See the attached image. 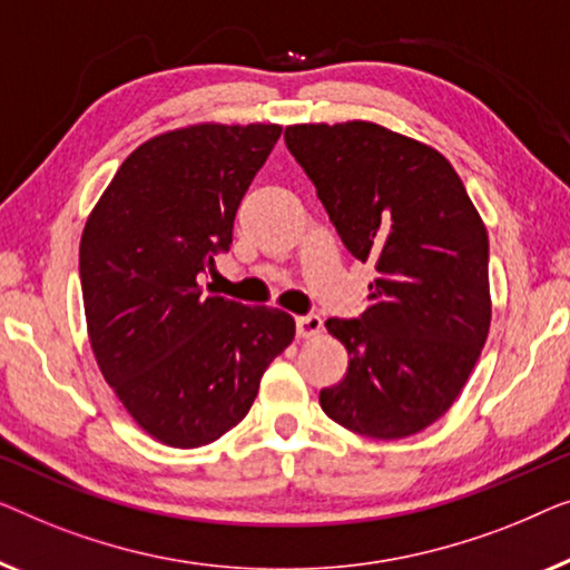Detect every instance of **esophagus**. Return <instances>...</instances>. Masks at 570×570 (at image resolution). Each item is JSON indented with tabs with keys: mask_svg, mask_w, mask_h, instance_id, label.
Listing matches in <instances>:
<instances>
[{
	"mask_svg": "<svg viewBox=\"0 0 570 570\" xmlns=\"http://www.w3.org/2000/svg\"><path fill=\"white\" fill-rule=\"evenodd\" d=\"M294 323H296V335H299V338H312V335H317L320 331H323V320H320V315H315V312L296 315Z\"/></svg>",
	"mask_w": 570,
	"mask_h": 570,
	"instance_id": "esophagus-1",
	"label": "esophagus"
}]
</instances>
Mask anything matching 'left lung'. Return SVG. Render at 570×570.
<instances>
[{
	"mask_svg": "<svg viewBox=\"0 0 570 570\" xmlns=\"http://www.w3.org/2000/svg\"><path fill=\"white\" fill-rule=\"evenodd\" d=\"M286 147L346 250L374 261L368 307L325 323L348 372L320 392L335 423L372 439H405L442 419L491 327L488 232L454 167L387 128L288 126Z\"/></svg>",
	"mask_w": 570,
	"mask_h": 570,
	"instance_id": "1",
	"label": "left lung"
}]
</instances>
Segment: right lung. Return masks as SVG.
I'll return each mask as SVG.
<instances>
[{
    "instance_id": "obj_1",
    "label": "right lung",
    "mask_w": 570,
    "mask_h": 570,
    "mask_svg": "<svg viewBox=\"0 0 570 570\" xmlns=\"http://www.w3.org/2000/svg\"><path fill=\"white\" fill-rule=\"evenodd\" d=\"M282 126L202 124L144 141L118 167L79 243L98 366L167 446L212 444L250 411L294 320L204 292L237 206Z\"/></svg>"
}]
</instances>
